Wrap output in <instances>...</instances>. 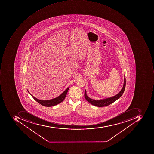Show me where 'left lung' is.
<instances>
[{"label":"left lung","mask_w":154,"mask_h":154,"mask_svg":"<svg viewBox=\"0 0 154 154\" xmlns=\"http://www.w3.org/2000/svg\"><path fill=\"white\" fill-rule=\"evenodd\" d=\"M126 85V79L125 77V76L124 78V85H123V88H122L121 90L120 91L119 93H118L117 95H115L114 96L112 97H108L106 99H103V100H94L93 99H91L87 95V91L85 90V100H87L88 102L92 105L96 106L101 107L106 106H109L110 104H112L114 102L117 100L119 97H121V96L124 94V91H125V88Z\"/></svg>","instance_id":"8db88e82"}]
</instances>
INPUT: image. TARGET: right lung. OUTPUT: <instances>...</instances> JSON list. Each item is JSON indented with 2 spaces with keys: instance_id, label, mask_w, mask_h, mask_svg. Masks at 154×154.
<instances>
[{
  "instance_id": "add662e5",
  "label": "right lung",
  "mask_w": 154,
  "mask_h": 154,
  "mask_svg": "<svg viewBox=\"0 0 154 154\" xmlns=\"http://www.w3.org/2000/svg\"><path fill=\"white\" fill-rule=\"evenodd\" d=\"M69 88H68L67 89H66L59 96L57 97H55L54 99H52V100H39V99H37V98L33 96L32 95L29 93V91L28 90L27 91H28V93H29V94H30V95L33 97V98L36 101H37L38 103H39L40 104L42 105V106H44L51 107L58 105V104H59V103H61V102H63V101L64 100Z\"/></svg>"
}]
</instances>
